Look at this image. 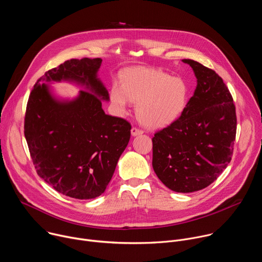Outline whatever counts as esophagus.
Instances as JSON below:
<instances>
[{
	"label": "esophagus",
	"mask_w": 262,
	"mask_h": 262,
	"mask_svg": "<svg viewBox=\"0 0 262 262\" xmlns=\"http://www.w3.org/2000/svg\"><path fill=\"white\" fill-rule=\"evenodd\" d=\"M144 132L138 127H133L132 128V136L133 137H136V136H139V135H142Z\"/></svg>",
	"instance_id": "esophagus-1"
}]
</instances>
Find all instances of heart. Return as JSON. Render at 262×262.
<instances>
[{"label": "heart", "mask_w": 262, "mask_h": 262, "mask_svg": "<svg viewBox=\"0 0 262 262\" xmlns=\"http://www.w3.org/2000/svg\"><path fill=\"white\" fill-rule=\"evenodd\" d=\"M185 83L156 68H129L114 83L110 100L119 115H124L132 102H137V116L146 126L161 128L174 122L188 101Z\"/></svg>", "instance_id": "b5f03b06"}]
</instances>
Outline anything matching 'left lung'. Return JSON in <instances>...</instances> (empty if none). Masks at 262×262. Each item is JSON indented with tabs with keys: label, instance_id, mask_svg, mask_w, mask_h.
<instances>
[{
	"label": "left lung",
	"instance_id": "left-lung-1",
	"mask_svg": "<svg viewBox=\"0 0 262 262\" xmlns=\"http://www.w3.org/2000/svg\"><path fill=\"white\" fill-rule=\"evenodd\" d=\"M197 79L194 95L181 116L152 138V167L177 193L200 191L231 161L236 135L233 98L214 70L183 59Z\"/></svg>",
	"mask_w": 262,
	"mask_h": 262
}]
</instances>
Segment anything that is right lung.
<instances>
[{
    "mask_svg": "<svg viewBox=\"0 0 262 262\" xmlns=\"http://www.w3.org/2000/svg\"><path fill=\"white\" fill-rule=\"evenodd\" d=\"M100 58L71 59L45 73L28 100L25 137L36 172L57 192L76 199L100 196L130 138V124L106 115L108 92L97 77ZM84 85L76 98L59 100L46 82Z\"/></svg>",
    "mask_w": 262,
    "mask_h": 262,
    "instance_id": "add662e5",
    "label": "right lung"
}]
</instances>
